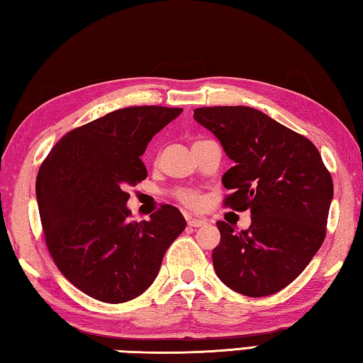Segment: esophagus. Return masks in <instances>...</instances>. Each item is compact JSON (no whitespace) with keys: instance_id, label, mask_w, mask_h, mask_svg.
I'll use <instances>...</instances> for the list:
<instances>
[{"instance_id":"esophagus-1","label":"esophagus","mask_w":363,"mask_h":363,"mask_svg":"<svg viewBox=\"0 0 363 363\" xmlns=\"http://www.w3.org/2000/svg\"><path fill=\"white\" fill-rule=\"evenodd\" d=\"M187 224L190 227H201L206 224V219L203 218H187Z\"/></svg>"}]
</instances>
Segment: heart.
Segmentation results:
<instances>
[{
    "mask_svg": "<svg viewBox=\"0 0 363 363\" xmlns=\"http://www.w3.org/2000/svg\"><path fill=\"white\" fill-rule=\"evenodd\" d=\"M195 143H199V140H195ZM173 195L181 201V203L187 205L190 208H199L201 205L200 194L195 192V190H192V189H176Z\"/></svg>",
    "mask_w": 363,
    "mask_h": 363,
    "instance_id": "1",
    "label": "heart"
}]
</instances>
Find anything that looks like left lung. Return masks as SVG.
Instances as JSON below:
<instances>
[{
  "label": "left lung",
  "mask_w": 363,
  "mask_h": 363,
  "mask_svg": "<svg viewBox=\"0 0 363 363\" xmlns=\"http://www.w3.org/2000/svg\"><path fill=\"white\" fill-rule=\"evenodd\" d=\"M194 118L233 160L223 176L224 187L233 190L224 205L253 214L247 230L216 223L218 277L250 298L284 290L315 256L327 233L333 181L320 153L307 138L251 107H200Z\"/></svg>",
  "instance_id": "1"
}]
</instances>
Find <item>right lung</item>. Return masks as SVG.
Wrapping results in <instances>:
<instances>
[{
	"instance_id": "add662e5",
	"label": "right lung",
	"mask_w": 363,
	"mask_h": 363,
	"mask_svg": "<svg viewBox=\"0 0 363 363\" xmlns=\"http://www.w3.org/2000/svg\"><path fill=\"white\" fill-rule=\"evenodd\" d=\"M182 108L138 106L75 128L48 153L36 176L45 242L60 274L102 303L138 298L186 229L176 206L131 220L128 186L147 177L143 153Z\"/></svg>"
}]
</instances>
